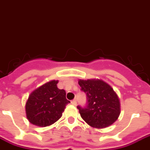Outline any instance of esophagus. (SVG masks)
<instances>
[{"instance_id":"esophagus-1","label":"esophagus","mask_w":150,"mask_h":150,"mask_svg":"<svg viewBox=\"0 0 150 150\" xmlns=\"http://www.w3.org/2000/svg\"><path fill=\"white\" fill-rule=\"evenodd\" d=\"M71 103L73 105H77V101H76V99H73V100H71Z\"/></svg>"}]
</instances>
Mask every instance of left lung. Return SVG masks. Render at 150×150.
Here are the masks:
<instances>
[{
    "label": "left lung",
    "mask_w": 150,
    "mask_h": 150,
    "mask_svg": "<svg viewBox=\"0 0 150 150\" xmlns=\"http://www.w3.org/2000/svg\"><path fill=\"white\" fill-rule=\"evenodd\" d=\"M79 84L87 98L86 106H77L81 118L89 126L98 129L114 123L120 114V103L112 88L95 79L79 80Z\"/></svg>",
    "instance_id": "8db88e82"
}]
</instances>
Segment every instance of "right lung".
<instances>
[{
  "label": "right lung",
  "instance_id": "obj_1",
  "mask_svg": "<svg viewBox=\"0 0 150 150\" xmlns=\"http://www.w3.org/2000/svg\"><path fill=\"white\" fill-rule=\"evenodd\" d=\"M58 81L44 84L29 96L25 105L27 118L31 123L45 127L54 123L62 115L65 106L70 103L66 92L57 87Z\"/></svg>",
  "mask_w": 150,
  "mask_h": 150
}]
</instances>
